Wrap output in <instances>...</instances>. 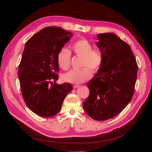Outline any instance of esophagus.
<instances>
[{
  "label": "esophagus",
  "instance_id": "34e87169",
  "mask_svg": "<svg viewBox=\"0 0 152 152\" xmlns=\"http://www.w3.org/2000/svg\"><path fill=\"white\" fill-rule=\"evenodd\" d=\"M79 86H80L79 85H78V84H75V85H74V86H73V88H74V89H76V88H78V87H79Z\"/></svg>",
  "mask_w": 152,
  "mask_h": 152
}]
</instances>
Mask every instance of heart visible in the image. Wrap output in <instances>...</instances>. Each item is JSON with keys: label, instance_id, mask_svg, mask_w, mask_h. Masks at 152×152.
Listing matches in <instances>:
<instances>
[{"label": "heart", "instance_id": "b5f03b06", "mask_svg": "<svg viewBox=\"0 0 152 152\" xmlns=\"http://www.w3.org/2000/svg\"><path fill=\"white\" fill-rule=\"evenodd\" d=\"M72 48L75 55L82 57V66L89 67L93 72L99 70L102 64V54L99 49H93V45L88 40L85 39L78 40L72 44ZM70 50L66 48L61 49L58 55L59 66L63 70H68L70 66ZM89 68L84 67L79 70H71L63 76V79L68 83L81 84L92 77V71Z\"/></svg>", "mask_w": 152, "mask_h": 152}]
</instances>
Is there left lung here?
I'll use <instances>...</instances> for the list:
<instances>
[{"mask_svg": "<svg viewBox=\"0 0 152 152\" xmlns=\"http://www.w3.org/2000/svg\"><path fill=\"white\" fill-rule=\"evenodd\" d=\"M97 39L102 64L87 84L90 91L83 108L92 118L103 121L115 117L130 102L134 94L137 65L129 45L117 35L99 34Z\"/></svg>", "mask_w": 152, "mask_h": 152, "instance_id": "8db88e82", "label": "left lung"}]
</instances>
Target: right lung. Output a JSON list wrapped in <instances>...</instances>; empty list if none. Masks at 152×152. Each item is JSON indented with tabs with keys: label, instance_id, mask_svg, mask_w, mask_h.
Wrapping results in <instances>:
<instances>
[{
	"label": "right lung",
	"instance_id": "1",
	"mask_svg": "<svg viewBox=\"0 0 152 152\" xmlns=\"http://www.w3.org/2000/svg\"><path fill=\"white\" fill-rule=\"evenodd\" d=\"M72 35L60 27L48 26L25 44L18 77L26 106L39 116L51 117L56 115L64 99L72 90L70 84L56 82L58 53Z\"/></svg>",
	"mask_w": 152,
	"mask_h": 152
}]
</instances>
